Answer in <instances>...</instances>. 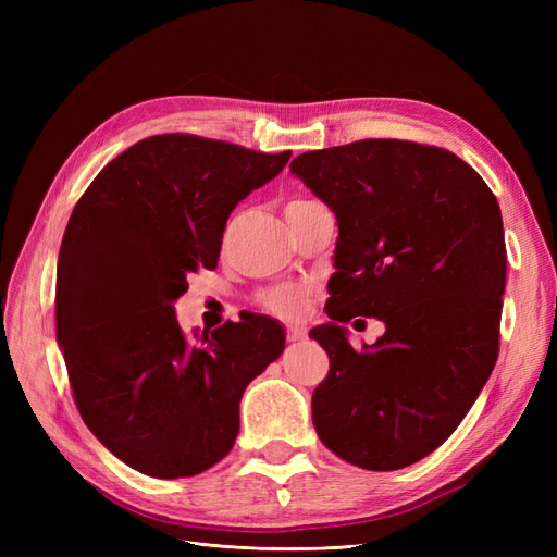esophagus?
Returning a JSON list of instances; mask_svg holds the SVG:
<instances>
[{"mask_svg":"<svg viewBox=\"0 0 557 557\" xmlns=\"http://www.w3.org/2000/svg\"><path fill=\"white\" fill-rule=\"evenodd\" d=\"M285 339H288L290 344H299L307 339V330L305 327H288L285 330Z\"/></svg>","mask_w":557,"mask_h":557,"instance_id":"1","label":"esophagus"}]
</instances>
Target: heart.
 Returning <instances> with one entry per match:
<instances>
[{
	"mask_svg": "<svg viewBox=\"0 0 557 557\" xmlns=\"http://www.w3.org/2000/svg\"><path fill=\"white\" fill-rule=\"evenodd\" d=\"M311 201L313 199H290L288 205H285V213H290L299 207H307ZM307 301H309V288L301 283H276V285H269V288H264L258 295L260 309L285 320H293L305 313Z\"/></svg>",
	"mask_w": 557,
	"mask_h": 557,
	"instance_id": "b5f03b06",
	"label": "heart"
}]
</instances>
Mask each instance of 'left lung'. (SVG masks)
I'll return each instance as SVG.
<instances>
[{"label": "left lung", "mask_w": 557, "mask_h": 557, "mask_svg": "<svg viewBox=\"0 0 557 557\" xmlns=\"http://www.w3.org/2000/svg\"><path fill=\"white\" fill-rule=\"evenodd\" d=\"M290 172L339 223L325 305L334 323L309 332L330 358L311 399L315 432L356 467H409L462 423L497 362L507 283L497 199L450 150L401 139L309 150ZM356 314L386 323L364 351L338 325Z\"/></svg>", "instance_id": "8db88e82"}]
</instances>
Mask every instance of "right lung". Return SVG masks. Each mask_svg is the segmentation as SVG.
<instances>
[{"label": "right lung", "instance_id": "obj_1", "mask_svg": "<svg viewBox=\"0 0 557 557\" xmlns=\"http://www.w3.org/2000/svg\"><path fill=\"white\" fill-rule=\"evenodd\" d=\"M290 150L158 134L111 160L66 223L55 334L83 423L153 479L221 462L246 385L285 348L272 318L244 315L185 339L174 301L215 269L232 209L272 181Z\"/></svg>", "mask_w": 557, "mask_h": 557}]
</instances>
